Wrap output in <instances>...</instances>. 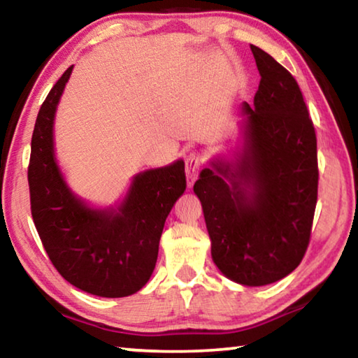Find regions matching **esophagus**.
<instances>
[{
	"mask_svg": "<svg viewBox=\"0 0 358 358\" xmlns=\"http://www.w3.org/2000/svg\"><path fill=\"white\" fill-rule=\"evenodd\" d=\"M186 180H187V186H192L194 181L197 180V175L201 172V156L196 153H189L186 156Z\"/></svg>",
	"mask_w": 358,
	"mask_h": 358,
	"instance_id": "esophagus-1",
	"label": "esophagus"
}]
</instances>
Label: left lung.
Masks as SVG:
<instances>
[{
    "mask_svg": "<svg viewBox=\"0 0 358 358\" xmlns=\"http://www.w3.org/2000/svg\"><path fill=\"white\" fill-rule=\"evenodd\" d=\"M260 83L243 102L238 141L211 157L194 185L211 240V257L230 281L276 282L299 266L317 202V142L290 72L251 45Z\"/></svg>",
    "mask_w": 358,
    "mask_h": 358,
    "instance_id": "obj_1",
    "label": "left lung"
}]
</instances>
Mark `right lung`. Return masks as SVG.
Listing matches in <instances>:
<instances>
[{
	"label": "right lung",
	"instance_id": "right-lung-1",
	"mask_svg": "<svg viewBox=\"0 0 358 358\" xmlns=\"http://www.w3.org/2000/svg\"><path fill=\"white\" fill-rule=\"evenodd\" d=\"M74 66L36 118L28 183L31 215L52 264L77 289L106 299L141 290L153 275L162 229L186 189L185 161L132 177L115 205L96 207L71 189L55 155V117Z\"/></svg>",
	"mask_w": 358,
	"mask_h": 358
}]
</instances>
